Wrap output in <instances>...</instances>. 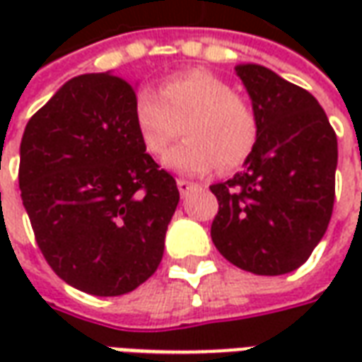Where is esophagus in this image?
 Instances as JSON below:
<instances>
[{"mask_svg":"<svg viewBox=\"0 0 362 362\" xmlns=\"http://www.w3.org/2000/svg\"><path fill=\"white\" fill-rule=\"evenodd\" d=\"M176 186H178V189H180L182 196H188L192 189L197 188V184H194V182H188V180H176Z\"/></svg>","mask_w":362,"mask_h":362,"instance_id":"esophagus-1","label":"esophagus"}]
</instances>
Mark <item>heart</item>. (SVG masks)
<instances>
[{"mask_svg": "<svg viewBox=\"0 0 362 362\" xmlns=\"http://www.w3.org/2000/svg\"><path fill=\"white\" fill-rule=\"evenodd\" d=\"M158 94L141 90L135 98L134 118L151 155H163L182 132L188 134V139L165 157L168 168L205 174L219 165L228 173L250 157L258 141V114L225 79L192 69L165 79Z\"/></svg>", "mask_w": 362, "mask_h": 362, "instance_id": "heart-1", "label": "heart"}]
</instances>
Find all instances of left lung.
<instances>
[{"label":"left lung","mask_w":362,"mask_h":362,"mask_svg":"<svg viewBox=\"0 0 362 362\" xmlns=\"http://www.w3.org/2000/svg\"><path fill=\"white\" fill-rule=\"evenodd\" d=\"M258 114L243 173L209 186L215 248L244 272L283 275L310 258L332 219L337 137L308 90L258 64L236 66Z\"/></svg>","instance_id":"left-lung-1"}]
</instances>
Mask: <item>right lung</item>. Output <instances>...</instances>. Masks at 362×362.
I'll use <instances>...</instances> for the list:
<instances>
[{
	"mask_svg": "<svg viewBox=\"0 0 362 362\" xmlns=\"http://www.w3.org/2000/svg\"><path fill=\"white\" fill-rule=\"evenodd\" d=\"M135 89L110 71L74 77L28 119L19 188L59 279L126 295L157 272L180 192L145 153Z\"/></svg>",
	"mask_w": 362,
	"mask_h": 362,
	"instance_id": "obj_1",
	"label": "right lung"
}]
</instances>
